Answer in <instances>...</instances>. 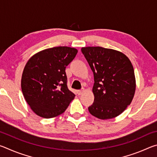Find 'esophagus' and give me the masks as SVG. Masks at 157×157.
<instances>
[{"label":"esophagus","mask_w":157,"mask_h":157,"mask_svg":"<svg viewBox=\"0 0 157 157\" xmlns=\"http://www.w3.org/2000/svg\"><path fill=\"white\" fill-rule=\"evenodd\" d=\"M83 92H84V90H83V89L78 90V91H77V94H78L79 95H82V94H83Z\"/></svg>","instance_id":"esophagus-1"}]
</instances>
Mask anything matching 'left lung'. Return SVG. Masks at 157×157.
I'll return each mask as SVG.
<instances>
[{
    "label": "left lung",
    "mask_w": 157,
    "mask_h": 157,
    "mask_svg": "<svg viewBox=\"0 0 157 157\" xmlns=\"http://www.w3.org/2000/svg\"><path fill=\"white\" fill-rule=\"evenodd\" d=\"M94 75V102L90 113L98 118L111 119L123 113L132 102L136 89L134 71L125 55L113 49L82 48Z\"/></svg>",
    "instance_id": "8db88e82"
}]
</instances>
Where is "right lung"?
I'll use <instances>...</instances> for the list:
<instances>
[{
	"label": "right lung",
	"instance_id": "add662e5",
	"mask_svg": "<svg viewBox=\"0 0 157 157\" xmlns=\"http://www.w3.org/2000/svg\"><path fill=\"white\" fill-rule=\"evenodd\" d=\"M78 50L54 47L34 55L23 70L21 89L26 102L36 115L50 118L62 114L75 95L67 86L66 67Z\"/></svg>",
	"mask_w": 157,
	"mask_h": 157
}]
</instances>
